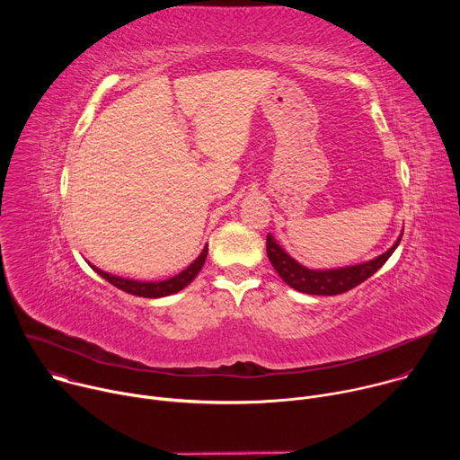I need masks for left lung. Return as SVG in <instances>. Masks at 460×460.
I'll return each instance as SVG.
<instances>
[{
    "label": "left lung",
    "mask_w": 460,
    "mask_h": 460,
    "mask_svg": "<svg viewBox=\"0 0 460 460\" xmlns=\"http://www.w3.org/2000/svg\"><path fill=\"white\" fill-rule=\"evenodd\" d=\"M402 238V236H401ZM401 238L395 242L391 249H387L384 254L376 256L375 260L364 261V264L344 268V270H330V271H313L304 266H300L298 261H295L277 242L271 234L266 238V249L268 256L271 260V264L275 271L280 275V279L291 286L293 289L307 295H323V296H333L346 293L364 280H367L373 273H376L384 264L385 260L393 254V251L397 249L401 243Z\"/></svg>",
    "instance_id": "8db88e82"
}]
</instances>
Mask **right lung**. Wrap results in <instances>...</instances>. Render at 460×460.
I'll return each mask as SVG.
<instances>
[{
	"instance_id": "1",
	"label": "right lung",
	"mask_w": 460,
	"mask_h": 460,
	"mask_svg": "<svg viewBox=\"0 0 460 460\" xmlns=\"http://www.w3.org/2000/svg\"><path fill=\"white\" fill-rule=\"evenodd\" d=\"M208 258V245L204 247V251L200 252V256L196 258L192 264L181 271L180 275L169 279V280H164V282H137V280H127V279H119V277H114V275H109L98 268L93 266V270L103 277L107 282H111L112 286H116L118 289L128 293V295H135V296H146V298H158V296H167V295H172V293H178L180 289H183L185 286H189L194 277L200 273L204 261Z\"/></svg>"
}]
</instances>
